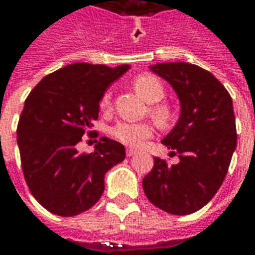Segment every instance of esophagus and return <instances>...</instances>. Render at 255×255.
<instances>
[{"label": "esophagus", "instance_id": "esophagus-1", "mask_svg": "<svg viewBox=\"0 0 255 255\" xmlns=\"http://www.w3.org/2000/svg\"><path fill=\"white\" fill-rule=\"evenodd\" d=\"M135 153H136V151H135V150H132V149H127V150H126V154H127V157H132V155L135 154Z\"/></svg>", "mask_w": 255, "mask_h": 255}]
</instances>
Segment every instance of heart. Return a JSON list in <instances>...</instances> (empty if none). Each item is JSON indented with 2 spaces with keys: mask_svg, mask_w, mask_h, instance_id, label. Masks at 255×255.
<instances>
[{
  "mask_svg": "<svg viewBox=\"0 0 255 255\" xmlns=\"http://www.w3.org/2000/svg\"><path fill=\"white\" fill-rule=\"evenodd\" d=\"M133 89L146 102L153 104L150 106V116L154 119L160 126H168L172 119L171 108L166 104H157L165 95V89L161 80L154 75L143 73L133 79ZM100 109L102 112H109L112 109V94L106 91L100 100ZM111 135L124 146L136 149L143 143L146 139L153 135V126L150 123H129L120 122L113 126Z\"/></svg>",
  "mask_w": 255,
  "mask_h": 255,
  "instance_id": "1",
  "label": "heart"
}]
</instances>
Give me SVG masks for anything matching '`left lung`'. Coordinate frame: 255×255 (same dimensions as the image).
Wrapping results in <instances>:
<instances>
[{
    "label": "left lung",
    "mask_w": 255,
    "mask_h": 255,
    "mask_svg": "<svg viewBox=\"0 0 255 255\" xmlns=\"http://www.w3.org/2000/svg\"><path fill=\"white\" fill-rule=\"evenodd\" d=\"M150 69L165 79L180 100V117L162 139L180 161L168 165L154 157V166L142 182L144 194L168 213H194L221 187L235 151L232 98L214 75L194 64H155Z\"/></svg>",
    "instance_id": "obj_1"
}]
</instances>
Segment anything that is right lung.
<instances>
[{
	"mask_svg": "<svg viewBox=\"0 0 255 255\" xmlns=\"http://www.w3.org/2000/svg\"><path fill=\"white\" fill-rule=\"evenodd\" d=\"M128 69L71 64L49 73L27 97L17 124L21 168L31 194L50 213L72 217L94 206L105 173L126 158L124 146L106 136L90 154H79L76 146L84 133L95 136L101 97Z\"/></svg>",
	"mask_w": 255,
	"mask_h": 255,
	"instance_id": "add662e5",
	"label": "right lung"
}]
</instances>
